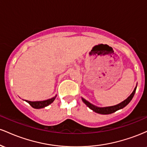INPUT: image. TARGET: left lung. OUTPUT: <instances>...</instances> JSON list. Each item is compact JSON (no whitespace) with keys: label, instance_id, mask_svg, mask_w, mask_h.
<instances>
[{"label":"left lung","instance_id":"obj_1","mask_svg":"<svg viewBox=\"0 0 147 147\" xmlns=\"http://www.w3.org/2000/svg\"><path fill=\"white\" fill-rule=\"evenodd\" d=\"M136 88H137V86L135 88L133 92L131 93V95H130L127 99H125L124 102H121L120 104H117V105H115V106H109V107L100 108V107H97V106L92 105V104H90V102H88V101L86 100V99H84V98H82V101H83L84 104H85L86 105L88 106V107L90 108L91 110L95 111V112L97 113L102 114V115L111 114V113H115V111L119 110V109H122L124 107H125V106L127 105V104H129L130 102H131V99H133V96H134V95H135V92H136Z\"/></svg>","mask_w":147,"mask_h":147}]
</instances>
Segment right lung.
Listing matches in <instances>:
<instances>
[{
  "instance_id": "1",
  "label": "right lung",
  "mask_w": 147,
  "mask_h": 147,
  "mask_svg": "<svg viewBox=\"0 0 147 147\" xmlns=\"http://www.w3.org/2000/svg\"><path fill=\"white\" fill-rule=\"evenodd\" d=\"M57 96L52 97L51 99H49L48 100L45 101H40V102H30V101L26 100V102L30 104L32 107L34 108V109H42V108H44L45 106L50 105L51 103L54 102L55 98H56Z\"/></svg>"
}]
</instances>
